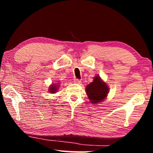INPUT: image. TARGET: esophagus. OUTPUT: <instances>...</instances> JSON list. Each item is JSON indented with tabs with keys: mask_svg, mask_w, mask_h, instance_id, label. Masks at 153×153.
Masks as SVG:
<instances>
[{
	"mask_svg": "<svg viewBox=\"0 0 153 153\" xmlns=\"http://www.w3.org/2000/svg\"><path fill=\"white\" fill-rule=\"evenodd\" d=\"M74 82L75 83H76V84H79V83L81 82V80L79 79H77V78H74Z\"/></svg>",
	"mask_w": 153,
	"mask_h": 153,
	"instance_id": "1",
	"label": "esophagus"
}]
</instances>
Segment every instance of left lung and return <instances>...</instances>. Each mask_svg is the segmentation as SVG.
Instances as JSON below:
<instances>
[{
	"label": "left lung",
	"instance_id": "obj_1",
	"mask_svg": "<svg viewBox=\"0 0 153 153\" xmlns=\"http://www.w3.org/2000/svg\"><path fill=\"white\" fill-rule=\"evenodd\" d=\"M108 90L106 83L103 82L98 76L95 77L93 82L86 86L87 95L91 102L94 104L104 100L108 94Z\"/></svg>",
	"mask_w": 153,
	"mask_h": 153
}]
</instances>
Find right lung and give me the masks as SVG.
I'll list each match as a JSON object with an SVG mask.
<instances>
[{
  "label": "right lung",
  "mask_w": 153,
  "mask_h": 153,
  "mask_svg": "<svg viewBox=\"0 0 153 153\" xmlns=\"http://www.w3.org/2000/svg\"><path fill=\"white\" fill-rule=\"evenodd\" d=\"M50 90H49V91H50V92L51 93H55V92H56V90H57V86H56V85H55V84H53V85H51V87H50V89H49Z\"/></svg>",
  "instance_id": "add662e5"
}]
</instances>
